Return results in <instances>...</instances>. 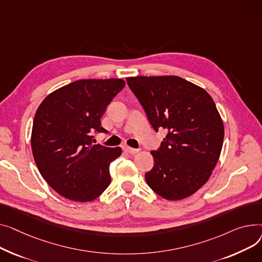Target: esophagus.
I'll list each match as a JSON object with an SVG mask.
<instances>
[{
	"label": "esophagus",
	"instance_id": "1",
	"mask_svg": "<svg viewBox=\"0 0 262 262\" xmlns=\"http://www.w3.org/2000/svg\"><path fill=\"white\" fill-rule=\"evenodd\" d=\"M124 150L128 153H130V155H135V153L140 152V149H134V148H131V147H124Z\"/></svg>",
	"mask_w": 262,
	"mask_h": 262
}]
</instances>
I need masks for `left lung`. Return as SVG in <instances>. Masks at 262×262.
Masks as SVG:
<instances>
[{"label": "left lung", "mask_w": 262, "mask_h": 262, "mask_svg": "<svg viewBox=\"0 0 262 262\" xmlns=\"http://www.w3.org/2000/svg\"><path fill=\"white\" fill-rule=\"evenodd\" d=\"M155 131L167 130L155 166L145 174L149 187L177 201L193 194L211 176L224 138L221 116L207 92L179 76L128 77Z\"/></svg>", "instance_id": "1"}]
</instances>
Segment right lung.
Returning a JSON list of instances; mask_svg holds the SVG:
<instances>
[{"instance_id":"1","label":"right lung","mask_w":262,"mask_h":262,"mask_svg":"<svg viewBox=\"0 0 262 262\" xmlns=\"http://www.w3.org/2000/svg\"><path fill=\"white\" fill-rule=\"evenodd\" d=\"M122 79H82L60 88L36 112L32 149L43 179L59 194L76 202L93 201L109 186L110 163L121 148L93 144L106 133L100 118L125 86Z\"/></svg>"}]
</instances>
